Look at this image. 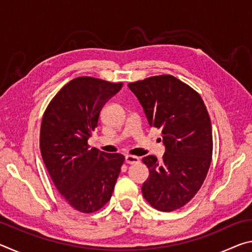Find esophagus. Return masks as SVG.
I'll return each mask as SVG.
<instances>
[{"label":"esophagus","instance_id":"esophagus-1","mask_svg":"<svg viewBox=\"0 0 252 252\" xmlns=\"http://www.w3.org/2000/svg\"><path fill=\"white\" fill-rule=\"evenodd\" d=\"M126 162L127 164H136V163H139L140 162V159L138 157H135V156H126Z\"/></svg>","mask_w":252,"mask_h":252}]
</instances>
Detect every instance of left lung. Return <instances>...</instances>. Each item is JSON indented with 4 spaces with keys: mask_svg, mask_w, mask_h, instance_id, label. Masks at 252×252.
Returning <instances> with one entry per match:
<instances>
[{
    "mask_svg": "<svg viewBox=\"0 0 252 252\" xmlns=\"http://www.w3.org/2000/svg\"><path fill=\"white\" fill-rule=\"evenodd\" d=\"M150 126L162 130L163 160L142 161L150 176L142 194L153 208L173 211L194 197L207 177L212 157V127L197 92L172 75L151 76L127 84Z\"/></svg>",
    "mask_w": 252,
    "mask_h": 252,
    "instance_id": "1",
    "label": "left lung"
}]
</instances>
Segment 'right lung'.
I'll return each instance as SVG.
<instances>
[{
	"label": "right lung",
	"mask_w": 252,
	"mask_h": 252,
	"mask_svg": "<svg viewBox=\"0 0 252 252\" xmlns=\"http://www.w3.org/2000/svg\"><path fill=\"white\" fill-rule=\"evenodd\" d=\"M111 83L80 76L65 84L42 119L40 149L59 192L84 213L97 211L112 195L125 157L90 148L88 140L97 126L103 105L121 90Z\"/></svg>",
	"instance_id": "1"
}]
</instances>
